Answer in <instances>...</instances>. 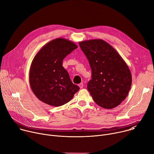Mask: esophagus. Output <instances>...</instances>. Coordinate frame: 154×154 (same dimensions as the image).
I'll return each mask as SVG.
<instances>
[{
    "instance_id": "34e87169",
    "label": "esophagus",
    "mask_w": 154,
    "mask_h": 154,
    "mask_svg": "<svg viewBox=\"0 0 154 154\" xmlns=\"http://www.w3.org/2000/svg\"><path fill=\"white\" fill-rule=\"evenodd\" d=\"M79 86L80 87V89H82V88H83V84L82 83H80V84H79Z\"/></svg>"
}]
</instances>
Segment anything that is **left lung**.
Returning <instances> with one entry per match:
<instances>
[{
  "mask_svg": "<svg viewBox=\"0 0 154 154\" xmlns=\"http://www.w3.org/2000/svg\"><path fill=\"white\" fill-rule=\"evenodd\" d=\"M92 71L87 89L100 106L112 109L127 96L131 85L128 66L118 52L106 41L90 39L79 42Z\"/></svg>",
  "mask_w": 154,
  "mask_h": 154,
  "instance_id": "obj_1",
  "label": "left lung"
}]
</instances>
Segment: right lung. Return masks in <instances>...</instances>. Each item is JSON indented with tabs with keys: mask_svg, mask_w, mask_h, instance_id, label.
Segmentation results:
<instances>
[{
	"mask_svg": "<svg viewBox=\"0 0 154 154\" xmlns=\"http://www.w3.org/2000/svg\"><path fill=\"white\" fill-rule=\"evenodd\" d=\"M77 48L74 42L59 38L47 43L36 54L29 71V83L39 100L60 106L69 102L79 90L63 66V59Z\"/></svg>",
	"mask_w": 154,
	"mask_h": 154,
	"instance_id": "add662e5",
	"label": "right lung"
}]
</instances>
